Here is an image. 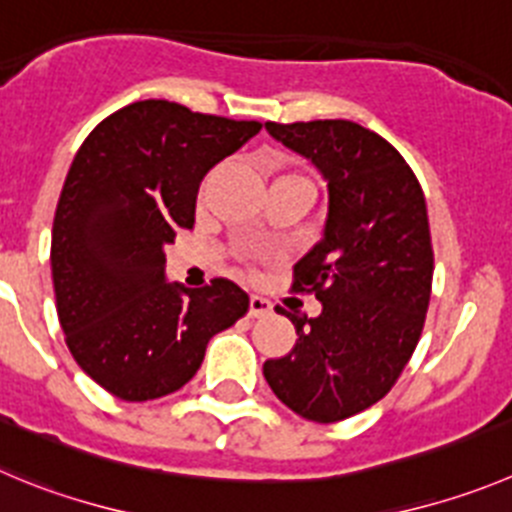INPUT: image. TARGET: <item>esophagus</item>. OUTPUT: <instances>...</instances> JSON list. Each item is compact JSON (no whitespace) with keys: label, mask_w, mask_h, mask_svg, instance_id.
<instances>
[{"label":"esophagus","mask_w":512,"mask_h":512,"mask_svg":"<svg viewBox=\"0 0 512 512\" xmlns=\"http://www.w3.org/2000/svg\"><path fill=\"white\" fill-rule=\"evenodd\" d=\"M272 313V303L262 295H250V315L252 318H262V315Z\"/></svg>","instance_id":"34e87169"}]
</instances>
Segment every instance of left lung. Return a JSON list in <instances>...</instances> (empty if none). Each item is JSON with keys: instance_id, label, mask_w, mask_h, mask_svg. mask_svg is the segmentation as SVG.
I'll return each instance as SVG.
<instances>
[{"instance_id": "1", "label": "left lung", "mask_w": 512, "mask_h": 512, "mask_svg": "<svg viewBox=\"0 0 512 512\" xmlns=\"http://www.w3.org/2000/svg\"><path fill=\"white\" fill-rule=\"evenodd\" d=\"M328 179L323 240L293 267V293L323 303L293 321L288 356L262 366L285 407L318 424L384 399L409 364L432 295L434 250L424 191L386 138L353 121L265 123Z\"/></svg>"}]
</instances>
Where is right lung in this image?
<instances>
[{
    "label": "right lung",
    "mask_w": 512,
    "mask_h": 512,
    "mask_svg": "<svg viewBox=\"0 0 512 512\" xmlns=\"http://www.w3.org/2000/svg\"><path fill=\"white\" fill-rule=\"evenodd\" d=\"M260 128L138 100L78 148L52 222V285L70 353L108 394L148 401L181 389L209 338L250 308L232 280L166 283L164 247L194 227L204 174Z\"/></svg>",
    "instance_id": "add662e5"
}]
</instances>
